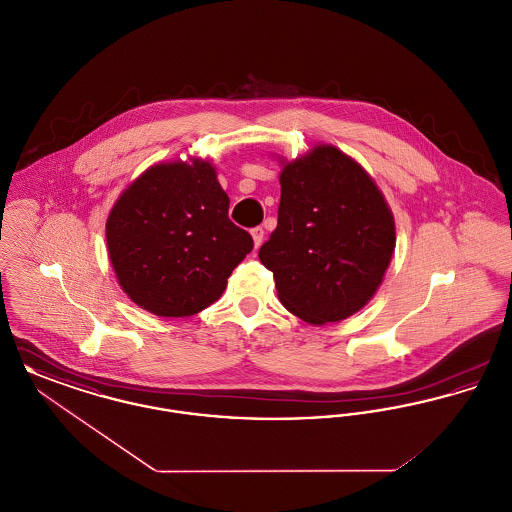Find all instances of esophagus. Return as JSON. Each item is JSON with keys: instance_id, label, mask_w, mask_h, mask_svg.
<instances>
[{"instance_id": "34e87169", "label": "esophagus", "mask_w": 512, "mask_h": 512, "mask_svg": "<svg viewBox=\"0 0 512 512\" xmlns=\"http://www.w3.org/2000/svg\"><path fill=\"white\" fill-rule=\"evenodd\" d=\"M251 236H253V244H255V247H259V245L263 244V238H265V230H263L261 226H257V228H251Z\"/></svg>"}]
</instances>
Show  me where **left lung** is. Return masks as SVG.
I'll use <instances>...</instances> for the list:
<instances>
[{"label": "left lung", "instance_id": "obj_1", "mask_svg": "<svg viewBox=\"0 0 512 512\" xmlns=\"http://www.w3.org/2000/svg\"><path fill=\"white\" fill-rule=\"evenodd\" d=\"M278 226L259 249L282 305L311 324L351 317L378 290L395 247L390 207L372 178L332 146L280 174Z\"/></svg>", "mask_w": 512, "mask_h": 512}]
</instances>
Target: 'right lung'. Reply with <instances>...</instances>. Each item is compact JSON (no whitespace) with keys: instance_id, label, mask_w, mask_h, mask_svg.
Listing matches in <instances>:
<instances>
[{"instance_id":"right-lung-1","label":"right lung","mask_w":512,"mask_h":512,"mask_svg":"<svg viewBox=\"0 0 512 512\" xmlns=\"http://www.w3.org/2000/svg\"><path fill=\"white\" fill-rule=\"evenodd\" d=\"M228 205L217 172L201 159L155 165L130 184L105 228L128 297L157 317H192L215 303L253 249Z\"/></svg>"}]
</instances>
